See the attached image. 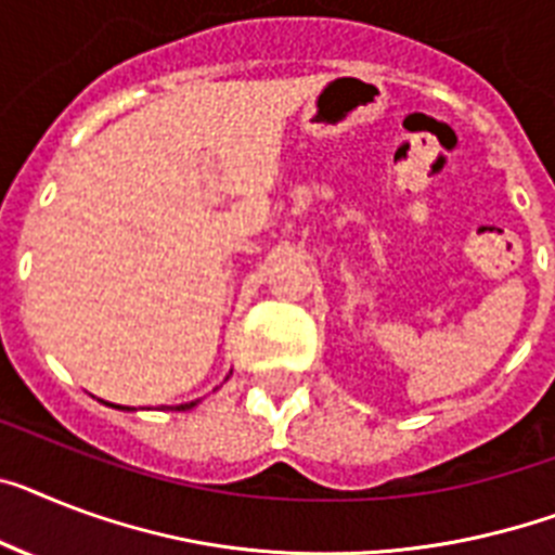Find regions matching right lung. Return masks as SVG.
Masks as SVG:
<instances>
[{
	"mask_svg": "<svg viewBox=\"0 0 555 555\" xmlns=\"http://www.w3.org/2000/svg\"><path fill=\"white\" fill-rule=\"evenodd\" d=\"M192 405H195V402H190V405H178V411H186V409H192Z\"/></svg>",
	"mask_w": 555,
	"mask_h": 555,
	"instance_id": "right-lung-1",
	"label": "right lung"
}]
</instances>
